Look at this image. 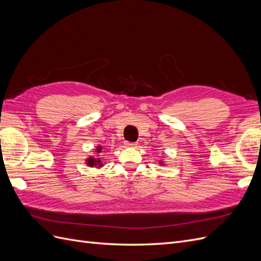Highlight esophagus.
Returning <instances> with one entry per match:
<instances>
[{"mask_svg":"<svg viewBox=\"0 0 261 261\" xmlns=\"http://www.w3.org/2000/svg\"><path fill=\"white\" fill-rule=\"evenodd\" d=\"M125 146L126 147H136L137 145H136V143H130V141H126V143H125Z\"/></svg>","mask_w":261,"mask_h":261,"instance_id":"34e87169","label":"esophagus"}]
</instances>
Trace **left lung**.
I'll list each match as a JSON object with an SVG mask.
<instances>
[{
  "instance_id": "1",
  "label": "left lung",
  "mask_w": 261,
  "mask_h": 261,
  "mask_svg": "<svg viewBox=\"0 0 261 261\" xmlns=\"http://www.w3.org/2000/svg\"><path fill=\"white\" fill-rule=\"evenodd\" d=\"M160 163H161V161H160Z\"/></svg>"
}]
</instances>
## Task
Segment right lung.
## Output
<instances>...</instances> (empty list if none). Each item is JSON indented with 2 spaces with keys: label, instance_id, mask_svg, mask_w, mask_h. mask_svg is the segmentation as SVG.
<instances>
[{
  "label": "right lung",
  "instance_id": "1",
  "mask_svg": "<svg viewBox=\"0 0 261 261\" xmlns=\"http://www.w3.org/2000/svg\"><path fill=\"white\" fill-rule=\"evenodd\" d=\"M101 148L102 147H98L97 148V152L99 153V152H101ZM87 164H88L89 165V167H93V165H94V167H102V162H101V159H100V158H88V159H87Z\"/></svg>",
  "mask_w": 261,
  "mask_h": 261
}]
</instances>
